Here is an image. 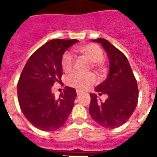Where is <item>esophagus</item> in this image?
Returning a JSON list of instances; mask_svg holds the SVG:
<instances>
[{
    "label": "esophagus",
    "instance_id": "esophagus-1",
    "mask_svg": "<svg viewBox=\"0 0 157 157\" xmlns=\"http://www.w3.org/2000/svg\"><path fill=\"white\" fill-rule=\"evenodd\" d=\"M76 93H77V95H80V94H82V92H81V91L80 90H76Z\"/></svg>",
    "mask_w": 157,
    "mask_h": 157
}]
</instances>
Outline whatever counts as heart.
Listing matches in <instances>:
<instances>
[{"instance_id": "b5f03b06", "label": "heart", "mask_w": 157, "mask_h": 157, "mask_svg": "<svg viewBox=\"0 0 157 157\" xmlns=\"http://www.w3.org/2000/svg\"><path fill=\"white\" fill-rule=\"evenodd\" d=\"M76 51L89 62L92 63L93 68L95 69L98 73L103 72L104 69L101 64V60L104 58V52L98 45L95 44L82 45L78 47ZM74 64L75 59L72 55L68 52L65 53L62 59V67L63 71L66 73H71L74 68ZM95 82L96 77L94 74H76L69 78L68 84L71 87L77 89L78 90L83 91L90 88Z\"/></svg>"}]
</instances>
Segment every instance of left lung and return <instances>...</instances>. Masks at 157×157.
<instances>
[{
  "label": "left lung",
  "instance_id": "obj_1",
  "mask_svg": "<svg viewBox=\"0 0 157 157\" xmlns=\"http://www.w3.org/2000/svg\"><path fill=\"white\" fill-rule=\"evenodd\" d=\"M93 41L100 43L107 52L109 71L106 79L96 87L100 96L107 94L105 102L90 94L89 112L96 123L108 129L119 127L128 120L138 104V83L128 59L121 51L104 38Z\"/></svg>",
  "mask_w": 157,
  "mask_h": 157
}]
</instances>
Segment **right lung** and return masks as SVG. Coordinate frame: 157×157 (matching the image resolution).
<instances>
[{
    "instance_id": "right-lung-1",
    "label": "right lung",
    "mask_w": 157,
    "mask_h": 157,
    "mask_svg": "<svg viewBox=\"0 0 157 157\" xmlns=\"http://www.w3.org/2000/svg\"><path fill=\"white\" fill-rule=\"evenodd\" d=\"M78 40L53 39L32 54L22 71L17 85L22 112L34 127L44 131L57 130L71 112L76 90L66 86L56 99L52 86L60 81L62 57Z\"/></svg>"
}]
</instances>
